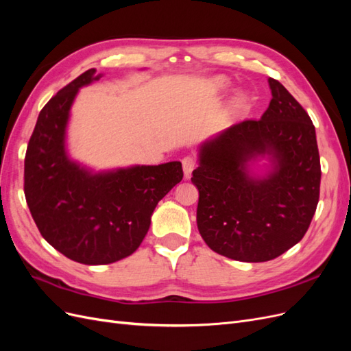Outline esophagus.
<instances>
[{"label":"esophagus","instance_id":"esophagus-1","mask_svg":"<svg viewBox=\"0 0 351 351\" xmlns=\"http://www.w3.org/2000/svg\"><path fill=\"white\" fill-rule=\"evenodd\" d=\"M182 164H183L184 177L189 180L190 176H192V171L195 169V167H196V159L193 156H186V158H183Z\"/></svg>","mask_w":351,"mask_h":351}]
</instances>
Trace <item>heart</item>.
Here are the masks:
<instances>
[{
  "label": "heart",
  "mask_w": 351,
  "mask_h": 351,
  "mask_svg": "<svg viewBox=\"0 0 351 351\" xmlns=\"http://www.w3.org/2000/svg\"><path fill=\"white\" fill-rule=\"evenodd\" d=\"M227 84H228V82H227L226 77L218 76V77H214V79L208 80L206 89H208L209 92H219V90H224V89L227 88ZM232 108L237 110V111L246 108V104H244V99H243V98L234 99V102H232Z\"/></svg>",
  "instance_id": "obj_1"
}]
</instances>
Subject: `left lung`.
<instances>
[{"label": "left lung", "instance_id": "1", "mask_svg": "<svg viewBox=\"0 0 351 351\" xmlns=\"http://www.w3.org/2000/svg\"><path fill=\"white\" fill-rule=\"evenodd\" d=\"M268 83L272 99L261 120H244L202 143L192 177L202 239L241 262H267L299 243L319 200L315 125L278 80ZM265 156L271 171L252 176L250 162Z\"/></svg>", "mask_w": 351, "mask_h": 351}]
</instances>
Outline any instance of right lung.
<instances>
[{
	"mask_svg": "<svg viewBox=\"0 0 351 351\" xmlns=\"http://www.w3.org/2000/svg\"><path fill=\"white\" fill-rule=\"evenodd\" d=\"M101 77L90 69L48 101L25 156V196L39 232L84 265L130 256L149 230L158 202L183 178L178 161L102 173L71 161L66 151L70 108L79 89Z\"/></svg>",
	"mask_w": 351,
	"mask_h": 351,
	"instance_id": "add662e5",
	"label": "right lung"
}]
</instances>
